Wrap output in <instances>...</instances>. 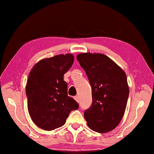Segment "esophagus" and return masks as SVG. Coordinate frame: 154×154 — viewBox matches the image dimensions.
Returning <instances> with one entry per match:
<instances>
[{"instance_id": "34e87169", "label": "esophagus", "mask_w": 154, "mask_h": 154, "mask_svg": "<svg viewBox=\"0 0 154 154\" xmlns=\"http://www.w3.org/2000/svg\"><path fill=\"white\" fill-rule=\"evenodd\" d=\"M74 98H75V100L77 101V102H79V97H78V96H75Z\"/></svg>"}]
</instances>
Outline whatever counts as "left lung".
Masks as SVG:
<instances>
[{
  "label": "left lung",
  "mask_w": 154,
  "mask_h": 154,
  "mask_svg": "<svg viewBox=\"0 0 154 154\" xmlns=\"http://www.w3.org/2000/svg\"><path fill=\"white\" fill-rule=\"evenodd\" d=\"M92 87V103L84 112L88 127L99 133L113 130L126 110L129 87L125 72L103 54L77 56Z\"/></svg>",
  "instance_id": "1"
}]
</instances>
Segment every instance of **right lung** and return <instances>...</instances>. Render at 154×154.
<instances>
[{"label":"right lung","instance_id":"right-lung-1","mask_svg":"<svg viewBox=\"0 0 154 154\" xmlns=\"http://www.w3.org/2000/svg\"><path fill=\"white\" fill-rule=\"evenodd\" d=\"M74 62L71 54H60L38 62L28 76L26 94L32 122L40 128L52 130L63 126L72 110L79 108L68 96L64 74Z\"/></svg>","mask_w":154,"mask_h":154}]
</instances>
